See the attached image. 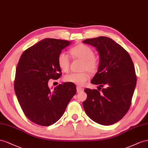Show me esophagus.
Returning a JSON list of instances; mask_svg holds the SVG:
<instances>
[{
    "label": "esophagus",
    "instance_id": "esophagus-1",
    "mask_svg": "<svg viewBox=\"0 0 148 148\" xmlns=\"http://www.w3.org/2000/svg\"><path fill=\"white\" fill-rule=\"evenodd\" d=\"M82 91H83V88L81 87H80V86L77 87V93H79V92H82Z\"/></svg>",
    "mask_w": 148,
    "mask_h": 148
}]
</instances>
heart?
<instances>
[{"label": "heart", "instance_id": "b5f03b06", "mask_svg": "<svg viewBox=\"0 0 148 148\" xmlns=\"http://www.w3.org/2000/svg\"><path fill=\"white\" fill-rule=\"evenodd\" d=\"M71 56L74 58H78L83 61L82 70H88L94 73L98 68L97 58L94 56V51L89 46L84 44H79L70 50ZM58 63L60 69L63 71H67L69 68L70 60L69 56L64 52L59 54ZM90 78V74L87 71L81 73H72L65 75L64 80L67 82H71L79 86L84 85Z\"/></svg>", "mask_w": 148, "mask_h": 148}]
</instances>
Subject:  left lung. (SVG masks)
<instances>
[{
	"instance_id": "left-lung-1",
	"label": "left lung",
	"mask_w": 148,
	"mask_h": 148,
	"mask_svg": "<svg viewBox=\"0 0 148 148\" xmlns=\"http://www.w3.org/2000/svg\"><path fill=\"white\" fill-rule=\"evenodd\" d=\"M84 43L95 47L99 54L98 70L91 83L98 90L86 88L83 107L91 120L102 125L120 120L130 108L136 84L133 62L126 51L112 39L99 36Z\"/></svg>"
}]
</instances>
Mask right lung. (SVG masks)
<instances>
[{
    "instance_id": "add662e5",
    "label": "right lung",
    "mask_w": 148,
    "mask_h": 148,
    "mask_svg": "<svg viewBox=\"0 0 148 148\" xmlns=\"http://www.w3.org/2000/svg\"><path fill=\"white\" fill-rule=\"evenodd\" d=\"M71 41L45 38L22 53L16 68L14 89L19 104L28 119L41 126L60 120L67 104L76 94L73 83L63 82L49 88V79L61 75L58 57Z\"/></svg>"
}]
</instances>
